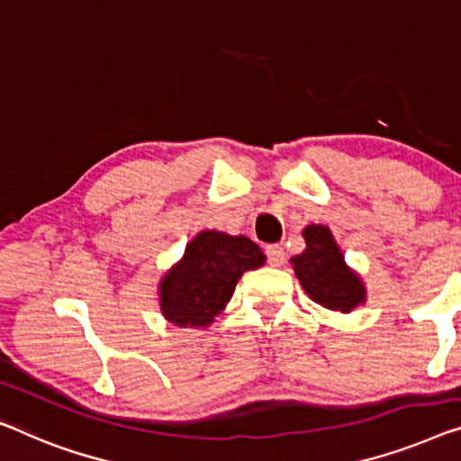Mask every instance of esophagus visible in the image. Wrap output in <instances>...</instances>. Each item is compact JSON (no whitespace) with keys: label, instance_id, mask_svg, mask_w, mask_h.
<instances>
[{"label":"esophagus","instance_id":"34e87169","mask_svg":"<svg viewBox=\"0 0 461 461\" xmlns=\"http://www.w3.org/2000/svg\"><path fill=\"white\" fill-rule=\"evenodd\" d=\"M265 252H267V263H269L271 267H281V265H284L285 250L281 249L279 244H269L265 249Z\"/></svg>","mask_w":461,"mask_h":461}]
</instances>
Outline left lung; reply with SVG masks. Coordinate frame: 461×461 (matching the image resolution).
Masks as SVG:
<instances>
[{"mask_svg":"<svg viewBox=\"0 0 461 461\" xmlns=\"http://www.w3.org/2000/svg\"><path fill=\"white\" fill-rule=\"evenodd\" d=\"M306 249L292 258L300 285L308 298L327 311L352 312L366 302V287L360 275L349 269L327 225H308L302 231Z\"/></svg>","mask_w":461,"mask_h":461,"instance_id":"8db88e82","label":"left lung"}]
</instances>
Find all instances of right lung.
<instances>
[{
    "mask_svg": "<svg viewBox=\"0 0 461 461\" xmlns=\"http://www.w3.org/2000/svg\"><path fill=\"white\" fill-rule=\"evenodd\" d=\"M260 265L265 254L246 236L201 231L188 242L180 263L163 275V317L177 327H209L231 300L238 279Z\"/></svg>",
    "mask_w": 461,
    "mask_h": 461,
    "instance_id": "1",
    "label": "right lung"
}]
</instances>
